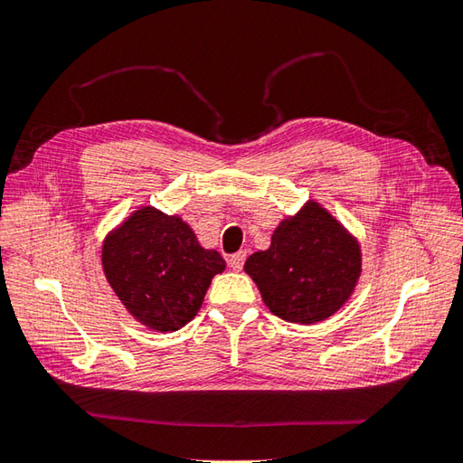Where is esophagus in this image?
Masks as SVG:
<instances>
[{
  "instance_id": "1",
  "label": "esophagus",
  "mask_w": 463,
  "mask_h": 463,
  "mask_svg": "<svg viewBox=\"0 0 463 463\" xmlns=\"http://www.w3.org/2000/svg\"><path fill=\"white\" fill-rule=\"evenodd\" d=\"M244 260H247V252H244V250H239V252L231 254V259H229L231 269H232V270H242Z\"/></svg>"
}]
</instances>
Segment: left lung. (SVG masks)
I'll use <instances>...</instances> for the list:
<instances>
[{
  "label": "left lung",
  "mask_w": 463,
  "mask_h": 463,
  "mask_svg": "<svg viewBox=\"0 0 463 463\" xmlns=\"http://www.w3.org/2000/svg\"><path fill=\"white\" fill-rule=\"evenodd\" d=\"M272 314L294 324L330 318L348 302L362 274L358 239L317 201L279 222L270 247L244 262Z\"/></svg>",
  "instance_id": "8db88e82"
}]
</instances>
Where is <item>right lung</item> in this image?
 Returning <instances> with one entry per match:
<instances>
[{
  "label": "right lung",
  "mask_w": 463,
  "mask_h": 463,
  "mask_svg": "<svg viewBox=\"0 0 463 463\" xmlns=\"http://www.w3.org/2000/svg\"><path fill=\"white\" fill-rule=\"evenodd\" d=\"M101 264L127 312L156 332L191 322L211 280L226 269L219 250L201 247L189 222L151 204L107 232Z\"/></svg>",
  "instance_id": "1"
}]
</instances>
